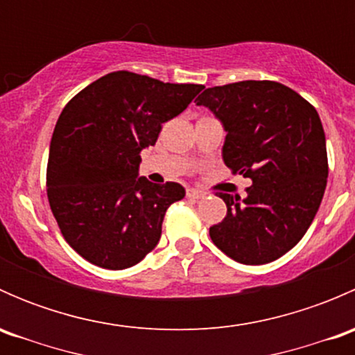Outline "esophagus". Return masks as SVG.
Listing matches in <instances>:
<instances>
[{
  "instance_id": "obj_1",
  "label": "esophagus",
  "mask_w": 355,
  "mask_h": 355,
  "mask_svg": "<svg viewBox=\"0 0 355 355\" xmlns=\"http://www.w3.org/2000/svg\"><path fill=\"white\" fill-rule=\"evenodd\" d=\"M204 192L202 191H196V189H187V198L189 199H202L204 198Z\"/></svg>"
}]
</instances>
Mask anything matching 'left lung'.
Segmentation results:
<instances>
[{"label": "left lung", "instance_id": "left-lung-1", "mask_svg": "<svg viewBox=\"0 0 355 355\" xmlns=\"http://www.w3.org/2000/svg\"><path fill=\"white\" fill-rule=\"evenodd\" d=\"M196 103L213 111L227 130L225 164L252 180L245 199L220 192L227 216L209 228L211 241L237 263H271L304 237L327 189L320 114L273 80L207 87Z\"/></svg>", "mask_w": 355, "mask_h": 355}]
</instances>
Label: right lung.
I'll return each mask as SVG.
<instances>
[{
	"label": "right lung",
	"instance_id": "right-lung-1",
	"mask_svg": "<svg viewBox=\"0 0 355 355\" xmlns=\"http://www.w3.org/2000/svg\"><path fill=\"white\" fill-rule=\"evenodd\" d=\"M202 89L120 70L67 103L49 146L46 192L63 239L89 263L125 270L159 242L164 213L185 191L137 177L141 151Z\"/></svg>",
	"mask_w": 355,
	"mask_h": 355
}]
</instances>
